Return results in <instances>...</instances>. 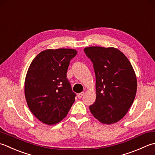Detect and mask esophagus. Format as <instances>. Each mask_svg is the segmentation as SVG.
<instances>
[{
  "mask_svg": "<svg viewBox=\"0 0 155 155\" xmlns=\"http://www.w3.org/2000/svg\"><path fill=\"white\" fill-rule=\"evenodd\" d=\"M84 94H85L84 91H82V92H81V93H80V94H78V97H79V98H81L82 96H84Z\"/></svg>",
  "mask_w": 155,
  "mask_h": 155,
  "instance_id": "esophagus-1",
  "label": "esophagus"
}]
</instances>
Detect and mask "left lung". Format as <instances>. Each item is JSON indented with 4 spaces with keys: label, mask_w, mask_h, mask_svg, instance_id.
I'll list each match as a JSON object with an SVG mask.
<instances>
[{
    "label": "left lung",
    "mask_w": 155,
    "mask_h": 155,
    "mask_svg": "<svg viewBox=\"0 0 155 155\" xmlns=\"http://www.w3.org/2000/svg\"><path fill=\"white\" fill-rule=\"evenodd\" d=\"M92 62L96 75V99L90 106L91 113L103 124L121 120L134 102L137 81L128 58L114 47L84 49Z\"/></svg>",
    "instance_id": "left-lung-1"
}]
</instances>
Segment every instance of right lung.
Returning a JSON list of instances; mask_svg holds the SVG:
<instances>
[{
	"label": "right lung",
	"instance_id": "1",
	"mask_svg": "<svg viewBox=\"0 0 155 155\" xmlns=\"http://www.w3.org/2000/svg\"><path fill=\"white\" fill-rule=\"evenodd\" d=\"M78 53L72 49H47L28 69L25 82L27 105L35 117L51 125L64 119L76 96L67 79L69 62Z\"/></svg>",
	"mask_w": 155,
	"mask_h": 155
}]
</instances>
